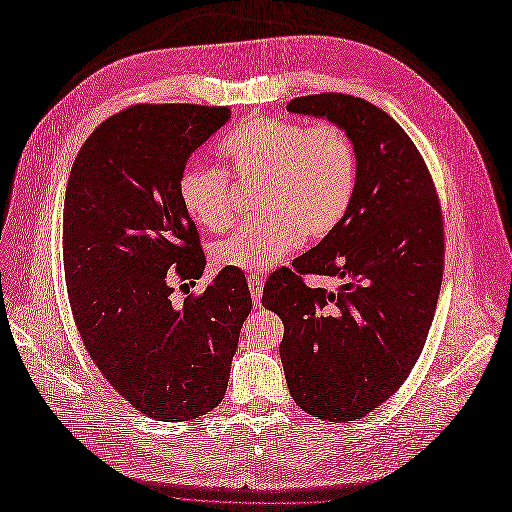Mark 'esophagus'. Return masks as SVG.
I'll list each match as a JSON object with an SVG mask.
<instances>
[{
  "instance_id": "esophagus-1",
  "label": "esophagus",
  "mask_w": 512,
  "mask_h": 512,
  "mask_svg": "<svg viewBox=\"0 0 512 512\" xmlns=\"http://www.w3.org/2000/svg\"><path fill=\"white\" fill-rule=\"evenodd\" d=\"M247 284H250V292H252V301L256 307H260L262 301V288H265V282H262V277L258 275H247Z\"/></svg>"
}]
</instances>
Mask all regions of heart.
Returning a JSON list of instances; mask_svg holds the SVG:
<instances>
[{
  "instance_id": "obj_1",
  "label": "heart",
  "mask_w": 512,
  "mask_h": 512,
  "mask_svg": "<svg viewBox=\"0 0 512 512\" xmlns=\"http://www.w3.org/2000/svg\"><path fill=\"white\" fill-rule=\"evenodd\" d=\"M228 175L260 181V218L237 226L213 245L220 269L265 271L284 260L301 241H320L339 226L356 190V149L335 123L260 117L243 123L218 145ZM177 196L198 226L220 232L232 220L230 183L218 166L185 164Z\"/></svg>"
}]
</instances>
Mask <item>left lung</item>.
Here are the masks:
<instances>
[{
    "instance_id": "1",
    "label": "left lung",
    "mask_w": 512,
    "mask_h": 512,
    "mask_svg": "<svg viewBox=\"0 0 512 512\" xmlns=\"http://www.w3.org/2000/svg\"><path fill=\"white\" fill-rule=\"evenodd\" d=\"M288 111L344 128L359 162L344 220L262 292L284 322L280 359L294 404L344 423L389 399L423 352L442 286V213L421 153L378 106L318 94L294 98ZM305 272L343 286L309 289Z\"/></svg>"
}]
</instances>
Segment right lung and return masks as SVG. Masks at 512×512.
Instances as JSON below:
<instances>
[{"mask_svg":"<svg viewBox=\"0 0 512 512\" xmlns=\"http://www.w3.org/2000/svg\"><path fill=\"white\" fill-rule=\"evenodd\" d=\"M228 119L226 106H130L91 132L66 185L64 269L76 329L113 389L166 423L203 416L224 399L252 312L243 271L222 269L183 305L168 284L205 271L177 181Z\"/></svg>","mask_w":512,"mask_h":512,"instance_id":"right-lung-1","label":"right lung"}]
</instances>
